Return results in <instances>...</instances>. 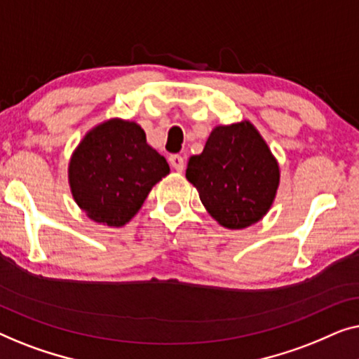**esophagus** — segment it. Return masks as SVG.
Wrapping results in <instances>:
<instances>
[{
	"instance_id": "34e87169",
	"label": "esophagus",
	"mask_w": 359,
	"mask_h": 359,
	"mask_svg": "<svg viewBox=\"0 0 359 359\" xmlns=\"http://www.w3.org/2000/svg\"><path fill=\"white\" fill-rule=\"evenodd\" d=\"M169 163H170V165H172V168L177 170V172H182V170H184V168H185V161H184V158H182V156H179V154H172L169 158Z\"/></svg>"
}]
</instances>
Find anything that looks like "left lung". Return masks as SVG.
Here are the masks:
<instances>
[{
	"label": "left lung",
	"mask_w": 359,
	"mask_h": 359,
	"mask_svg": "<svg viewBox=\"0 0 359 359\" xmlns=\"http://www.w3.org/2000/svg\"><path fill=\"white\" fill-rule=\"evenodd\" d=\"M185 177L216 223L244 229L273 205L280 164L249 120L211 130L201 154L190 156Z\"/></svg>",
	"instance_id": "left-lung-1"
}]
</instances>
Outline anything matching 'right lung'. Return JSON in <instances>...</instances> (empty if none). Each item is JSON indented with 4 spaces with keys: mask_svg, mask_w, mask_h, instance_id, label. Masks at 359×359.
Masks as SVG:
<instances>
[{
    "mask_svg": "<svg viewBox=\"0 0 359 359\" xmlns=\"http://www.w3.org/2000/svg\"><path fill=\"white\" fill-rule=\"evenodd\" d=\"M170 172L168 161L146 141L136 122L104 120L83 136L68 164L76 205L94 223L122 228L153 187Z\"/></svg>",
    "mask_w": 359,
    "mask_h": 359,
    "instance_id": "add662e5",
    "label": "right lung"
}]
</instances>
